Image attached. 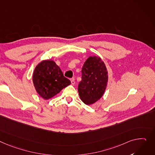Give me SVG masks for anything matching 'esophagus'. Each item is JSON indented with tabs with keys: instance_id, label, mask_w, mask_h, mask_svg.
<instances>
[{
	"instance_id": "obj_1",
	"label": "esophagus",
	"mask_w": 155,
	"mask_h": 155,
	"mask_svg": "<svg viewBox=\"0 0 155 155\" xmlns=\"http://www.w3.org/2000/svg\"><path fill=\"white\" fill-rule=\"evenodd\" d=\"M70 80H71V84H72V85H75V80H74V78H71Z\"/></svg>"
}]
</instances>
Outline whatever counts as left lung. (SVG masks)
Segmentation results:
<instances>
[{"mask_svg": "<svg viewBox=\"0 0 155 155\" xmlns=\"http://www.w3.org/2000/svg\"><path fill=\"white\" fill-rule=\"evenodd\" d=\"M81 81L78 91L86 105L94 104L104 95L108 82V71L104 61L96 56L90 57L81 69Z\"/></svg>", "mask_w": 155, "mask_h": 155, "instance_id": "left-lung-1", "label": "left lung"}]
</instances>
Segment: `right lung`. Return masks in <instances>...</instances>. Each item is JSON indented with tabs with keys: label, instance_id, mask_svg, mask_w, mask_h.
<instances>
[{
	"label": "right lung",
	"instance_id": "right-lung-1",
	"mask_svg": "<svg viewBox=\"0 0 155 155\" xmlns=\"http://www.w3.org/2000/svg\"><path fill=\"white\" fill-rule=\"evenodd\" d=\"M33 83L38 94L44 99L48 100L58 94L71 82L64 76L62 71L54 61L45 60L35 68Z\"/></svg>",
	"mask_w": 155,
	"mask_h": 155
}]
</instances>
